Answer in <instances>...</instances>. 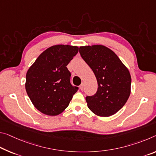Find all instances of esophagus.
Listing matches in <instances>:
<instances>
[{"label": "esophagus", "mask_w": 156, "mask_h": 156, "mask_svg": "<svg viewBox=\"0 0 156 156\" xmlns=\"http://www.w3.org/2000/svg\"><path fill=\"white\" fill-rule=\"evenodd\" d=\"M80 90H82V91L83 90V89H84V83H82L80 85Z\"/></svg>", "instance_id": "34e87169"}]
</instances>
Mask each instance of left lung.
Returning a JSON list of instances; mask_svg holds the SVG:
<instances>
[{"instance_id": "left-lung-1", "label": "left lung", "mask_w": 156, "mask_h": 156, "mask_svg": "<svg viewBox=\"0 0 156 156\" xmlns=\"http://www.w3.org/2000/svg\"><path fill=\"white\" fill-rule=\"evenodd\" d=\"M79 52L98 83L95 94L86 96L88 108L100 117L113 115L125 105L130 94L129 71L118 56L104 46H80Z\"/></svg>"}]
</instances>
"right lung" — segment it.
Instances as JSON below:
<instances>
[{"label": "right lung", "mask_w": 156, "mask_h": 156, "mask_svg": "<svg viewBox=\"0 0 156 156\" xmlns=\"http://www.w3.org/2000/svg\"><path fill=\"white\" fill-rule=\"evenodd\" d=\"M78 52V46H53L41 53L27 71L26 92L41 112L50 116L62 113L78 90L71 84L66 67Z\"/></svg>", "instance_id": "1"}]
</instances>
